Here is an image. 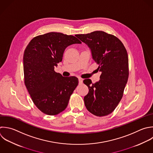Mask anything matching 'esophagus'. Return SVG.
Segmentation results:
<instances>
[{"label": "esophagus", "instance_id": "esophagus-1", "mask_svg": "<svg viewBox=\"0 0 153 153\" xmlns=\"http://www.w3.org/2000/svg\"><path fill=\"white\" fill-rule=\"evenodd\" d=\"M78 80H79V84L81 85L82 84V82H83V79L81 78H78Z\"/></svg>", "mask_w": 153, "mask_h": 153}]
</instances>
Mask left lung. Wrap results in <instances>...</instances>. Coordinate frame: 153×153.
I'll return each instance as SVG.
<instances>
[{"label":"left lung","mask_w":153,"mask_h":153,"mask_svg":"<svg viewBox=\"0 0 153 153\" xmlns=\"http://www.w3.org/2000/svg\"><path fill=\"white\" fill-rule=\"evenodd\" d=\"M76 36L90 48L93 59L102 72L100 80L92 84L85 79L84 83L89 91L84 100L87 110L97 117L112 113L120 102L128 77L127 51L116 36L103 31H94Z\"/></svg>","instance_id":"obj_1"}]
</instances>
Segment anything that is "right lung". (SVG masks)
<instances>
[{
  "mask_svg": "<svg viewBox=\"0 0 153 153\" xmlns=\"http://www.w3.org/2000/svg\"><path fill=\"white\" fill-rule=\"evenodd\" d=\"M81 44L72 35L50 32L33 38L23 56L25 84L36 106L49 115L64 111L78 84L75 76L63 77L54 71L69 45Z\"/></svg>",
  "mask_w": 153,
  "mask_h": 153,
  "instance_id": "1",
  "label": "right lung"
}]
</instances>
